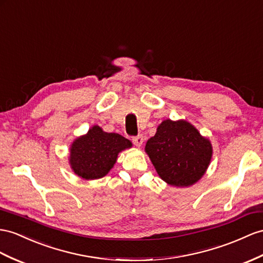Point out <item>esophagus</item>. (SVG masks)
<instances>
[{
	"instance_id": "34e87169",
	"label": "esophagus",
	"mask_w": 263,
	"mask_h": 263,
	"mask_svg": "<svg viewBox=\"0 0 263 263\" xmlns=\"http://www.w3.org/2000/svg\"><path fill=\"white\" fill-rule=\"evenodd\" d=\"M132 141H133L134 145L138 146V147H141V146H142V144H143V137L142 136H138L136 138H133Z\"/></svg>"
}]
</instances>
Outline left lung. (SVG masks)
<instances>
[{"label":"left lung","mask_w":263,"mask_h":263,"mask_svg":"<svg viewBox=\"0 0 263 263\" xmlns=\"http://www.w3.org/2000/svg\"><path fill=\"white\" fill-rule=\"evenodd\" d=\"M145 153L159 177L172 186L193 185L204 176L212 159V144L185 120L161 122L147 140Z\"/></svg>","instance_id":"left-lung-1"}]
</instances>
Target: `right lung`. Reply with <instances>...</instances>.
I'll return each instance as SVG.
<instances>
[{
    "instance_id": "obj_1",
    "label": "right lung",
    "mask_w": 263,
    "mask_h": 263,
    "mask_svg": "<svg viewBox=\"0 0 263 263\" xmlns=\"http://www.w3.org/2000/svg\"><path fill=\"white\" fill-rule=\"evenodd\" d=\"M132 147V142L118 133L103 131L99 125L73 141L69 163L72 171L83 180L105 177L116 164L120 152Z\"/></svg>"
}]
</instances>
